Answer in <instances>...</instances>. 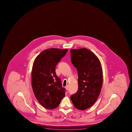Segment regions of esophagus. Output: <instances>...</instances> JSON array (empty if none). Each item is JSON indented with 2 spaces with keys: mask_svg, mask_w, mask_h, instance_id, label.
I'll list each match as a JSON object with an SVG mask.
<instances>
[{
  "mask_svg": "<svg viewBox=\"0 0 132 132\" xmlns=\"http://www.w3.org/2000/svg\"><path fill=\"white\" fill-rule=\"evenodd\" d=\"M65 89H66V90H68V89H69V87H68V85H67L65 87Z\"/></svg>",
  "mask_w": 132,
  "mask_h": 132,
  "instance_id": "esophagus-1",
  "label": "esophagus"
}]
</instances>
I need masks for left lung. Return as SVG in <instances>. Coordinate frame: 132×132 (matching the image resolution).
I'll return each mask as SVG.
<instances>
[{
	"mask_svg": "<svg viewBox=\"0 0 132 132\" xmlns=\"http://www.w3.org/2000/svg\"><path fill=\"white\" fill-rule=\"evenodd\" d=\"M71 61L78 74V90L71 96L74 107L79 110L91 107L100 94L103 70L97 56L85 48L70 50Z\"/></svg>",
	"mask_w": 132,
	"mask_h": 132,
	"instance_id": "obj_1",
	"label": "left lung"
}]
</instances>
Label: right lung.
Wrapping results in <instances>:
<instances>
[{"mask_svg": "<svg viewBox=\"0 0 132 132\" xmlns=\"http://www.w3.org/2000/svg\"><path fill=\"white\" fill-rule=\"evenodd\" d=\"M67 49L49 48L40 53L34 60L32 86L36 98L43 107L55 109L65 96V89L56 75L55 67Z\"/></svg>", "mask_w": 132, "mask_h": 132, "instance_id": "right-lung-1", "label": "right lung"}]
</instances>
